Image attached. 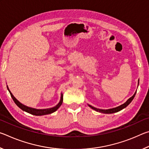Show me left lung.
<instances>
[{"mask_svg": "<svg viewBox=\"0 0 149 149\" xmlns=\"http://www.w3.org/2000/svg\"><path fill=\"white\" fill-rule=\"evenodd\" d=\"M139 82H138V84H139ZM136 93H137V91H136V92L134 93V95H133L132 97H130V99H128L127 101H126L124 103V104H123L122 105L119 106V107H116V108H110V109H108V110H102V109H99V108L93 107H92V106H91L89 104V107L91 108L92 109L95 110V111H97V112L104 113V114H112V113L119 112V111H120L121 110H122V109H123V108H125L126 107H127V106L130 104V102L132 101L133 99H134Z\"/></svg>", "mask_w": 149, "mask_h": 149, "instance_id": "1", "label": "left lung"}]
</instances>
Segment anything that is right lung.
Returning a JSON list of instances; mask_svg holds the SVG:
<instances>
[{
	"instance_id": "1",
	"label": "right lung",
	"mask_w": 149,
	"mask_h": 149,
	"mask_svg": "<svg viewBox=\"0 0 149 149\" xmlns=\"http://www.w3.org/2000/svg\"><path fill=\"white\" fill-rule=\"evenodd\" d=\"M7 89H8L12 99L14 100V102L16 103V104L17 106V107H18L19 108H21L22 110L25 111V112L29 113V114L35 115V116H42V115L51 114V113L55 112V111H56L58 109V108L62 105V102H63V95L61 94V98H60V102L58 104L55 106V107L50 108H47V109H36V108H30V107H27L26 105H24L23 104H22V103L19 102L18 100H17L16 98L14 97V95L12 94L10 91L8 89V85H7Z\"/></svg>"
}]
</instances>
